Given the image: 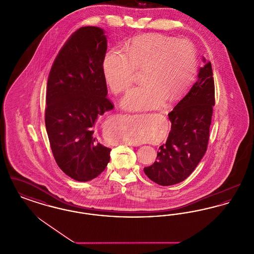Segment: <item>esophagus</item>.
I'll return each instance as SVG.
<instances>
[{
	"instance_id": "1",
	"label": "esophagus",
	"mask_w": 254,
	"mask_h": 254,
	"mask_svg": "<svg viewBox=\"0 0 254 254\" xmlns=\"http://www.w3.org/2000/svg\"><path fill=\"white\" fill-rule=\"evenodd\" d=\"M127 145H133V146H138V144H135V143H130V142H129V143H127Z\"/></svg>"
}]
</instances>
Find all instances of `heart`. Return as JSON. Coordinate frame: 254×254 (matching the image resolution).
<instances>
[{"instance_id":"heart-1","label":"heart","mask_w":254,"mask_h":254,"mask_svg":"<svg viewBox=\"0 0 254 254\" xmlns=\"http://www.w3.org/2000/svg\"><path fill=\"white\" fill-rule=\"evenodd\" d=\"M144 67L145 84L130 90L123 106L131 111L156 109L167 100L175 101L192 84L197 70V53L189 40L146 35L138 37L126 47V51L109 49L103 61L105 81L114 93L132 85L136 68ZM142 133L132 132L127 141L140 143Z\"/></svg>"}]
</instances>
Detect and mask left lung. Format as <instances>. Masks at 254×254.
I'll return each mask as SVG.
<instances>
[{
    "mask_svg": "<svg viewBox=\"0 0 254 254\" xmlns=\"http://www.w3.org/2000/svg\"><path fill=\"white\" fill-rule=\"evenodd\" d=\"M212 75L208 62L200 68L189 93L169 113L171 129L167 142L159 147L156 161L144 169L145 175L160 186L187 179L205 155L215 105Z\"/></svg>",
    "mask_w": 254,
    "mask_h": 254,
    "instance_id": "obj_1",
    "label": "left lung"
}]
</instances>
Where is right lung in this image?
Masks as SVG:
<instances>
[{"label":"right lung","instance_id":"right-lung-1","mask_svg":"<svg viewBox=\"0 0 254 254\" xmlns=\"http://www.w3.org/2000/svg\"><path fill=\"white\" fill-rule=\"evenodd\" d=\"M107 37L83 26L67 39L48 79L45 122L57 165L79 182L96 178L109 164L110 148L94 134L97 119L113 109L103 74Z\"/></svg>","mask_w":254,"mask_h":254}]
</instances>
